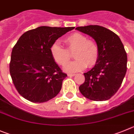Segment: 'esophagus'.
Masks as SVG:
<instances>
[{
  "label": "esophagus",
  "mask_w": 134,
  "mask_h": 134,
  "mask_svg": "<svg viewBox=\"0 0 134 134\" xmlns=\"http://www.w3.org/2000/svg\"><path fill=\"white\" fill-rule=\"evenodd\" d=\"M76 75V74L74 73H72V74H68V76H70V77H72V76H74Z\"/></svg>",
  "instance_id": "esophagus-1"
}]
</instances>
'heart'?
<instances>
[{"instance_id": "obj_1", "label": "heart", "mask_w": 134, "mask_h": 134, "mask_svg": "<svg viewBox=\"0 0 134 134\" xmlns=\"http://www.w3.org/2000/svg\"><path fill=\"white\" fill-rule=\"evenodd\" d=\"M67 49L58 42L54 43L50 48V54L54 60L61 66H64L70 59V52H74L76 58L64 67L67 72H76L86 68H92L97 64L100 56L98 44L88 37L78 32L71 34L64 39Z\"/></svg>"}]
</instances>
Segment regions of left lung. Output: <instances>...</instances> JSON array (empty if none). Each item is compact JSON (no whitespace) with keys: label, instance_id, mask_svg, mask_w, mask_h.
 <instances>
[{"label":"left lung","instance_id":"left-lung-1","mask_svg":"<svg viewBox=\"0 0 134 134\" xmlns=\"http://www.w3.org/2000/svg\"><path fill=\"white\" fill-rule=\"evenodd\" d=\"M95 40L100 50L96 64L84 73L85 82L80 86L81 94L93 101H105L114 95L127 70V54L121 40L114 32L98 25L76 28Z\"/></svg>","mask_w":134,"mask_h":134}]
</instances>
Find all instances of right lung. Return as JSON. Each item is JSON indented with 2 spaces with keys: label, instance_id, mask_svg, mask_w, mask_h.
<instances>
[{
  "label": "right lung",
  "instance_id": "1",
  "mask_svg": "<svg viewBox=\"0 0 134 134\" xmlns=\"http://www.w3.org/2000/svg\"><path fill=\"white\" fill-rule=\"evenodd\" d=\"M75 27L40 26L22 35L13 47L10 74L16 89L26 100L45 102L60 91L63 73L50 48L58 38Z\"/></svg>",
  "mask_w": 134,
  "mask_h": 134
}]
</instances>
